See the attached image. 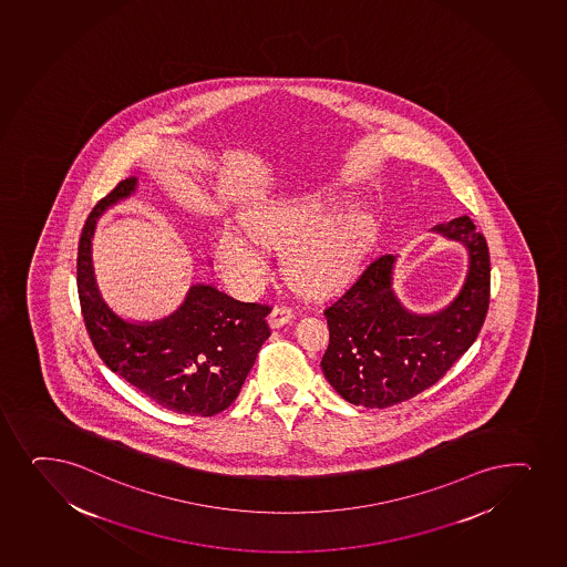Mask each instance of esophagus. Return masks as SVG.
<instances>
[{
  "mask_svg": "<svg viewBox=\"0 0 567 567\" xmlns=\"http://www.w3.org/2000/svg\"><path fill=\"white\" fill-rule=\"evenodd\" d=\"M293 312L292 309H288V307H275L271 315H269V326L274 328V330H279L282 326H287L288 322H292Z\"/></svg>",
  "mask_w": 567,
  "mask_h": 567,
  "instance_id": "34e87169",
  "label": "esophagus"
}]
</instances>
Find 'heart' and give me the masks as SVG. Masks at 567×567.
I'll return each instance as SVG.
<instances>
[{
	"mask_svg": "<svg viewBox=\"0 0 567 567\" xmlns=\"http://www.w3.org/2000/svg\"><path fill=\"white\" fill-rule=\"evenodd\" d=\"M338 207L336 197H271L248 209L243 228L266 248L289 247L282 269L299 290L336 292L354 279L375 237L368 210L349 209L321 217ZM224 277L243 293H252L268 279V264L258 248L234 229H223L215 245Z\"/></svg>",
	"mask_w": 567,
	"mask_h": 567,
	"instance_id": "b5f03b06",
	"label": "heart"
}]
</instances>
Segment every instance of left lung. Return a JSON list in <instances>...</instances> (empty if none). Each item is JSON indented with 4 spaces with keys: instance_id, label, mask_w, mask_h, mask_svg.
I'll use <instances>...</instances> for the list:
<instances>
[{
    "instance_id": "obj_1",
    "label": "left lung",
    "mask_w": 567,
    "mask_h": 567,
    "mask_svg": "<svg viewBox=\"0 0 567 567\" xmlns=\"http://www.w3.org/2000/svg\"><path fill=\"white\" fill-rule=\"evenodd\" d=\"M467 250L458 293L440 311L414 312L394 288L398 255L379 256L326 309L330 344L322 371L352 405L384 409L430 389L470 349L491 301V256L467 215L430 229Z\"/></svg>"
}]
</instances>
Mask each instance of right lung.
I'll list each match as a JSON object with an SVG mask.
<instances>
[{"label":"right lung","mask_w":567,"mask_h":567,"mask_svg":"<svg viewBox=\"0 0 567 567\" xmlns=\"http://www.w3.org/2000/svg\"><path fill=\"white\" fill-rule=\"evenodd\" d=\"M140 178L127 177L103 197L84 224L76 287L84 322L97 354L154 403L173 413L213 416L236 400L258 350L271 336V309L243 303L213 285L197 282L164 319L132 320L109 306L97 285L92 239L111 207L134 196Z\"/></svg>","instance_id":"1"}]
</instances>
